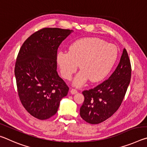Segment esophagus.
Instances as JSON below:
<instances>
[{
    "label": "esophagus",
    "instance_id": "obj_1",
    "mask_svg": "<svg viewBox=\"0 0 147 147\" xmlns=\"http://www.w3.org/2000/svg\"><path fill=\"white\" fill-rule=\"evenodd\" d=\"M78 93V91H77V90H76L75 89H71V93L72 94H74Z\"/></svg>",
    "mask_w": 147,
    "mask_h": 147
}]
</instances>
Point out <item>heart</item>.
<instances>
[{"instance_id": "b5f03b06", "label": "heart", "mask_w": 147, "mask_h": 147, "mask_svg": "<svg viewBox=\"0 0 147 147\" xmlns=\"http://www.w3.org/2000/svg\"><path fill=\"white\" fill-rule=\"evenodd\" d=\"M118 56L115 45L96 38L80 39L72 43L68 52L59 51L56 61L61 76L71 80L78 68L81 71L76 74L73 84L81 87L89 79L97 82L108 75L115 64Z\"/></svg>"}]
</instances>
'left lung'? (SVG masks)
Masks as SVG:
<instances>
[{"mask_svg": "<svg viewBox=\"0 0 147 147\" xmlns=\"http://www.w3.org/2000/svg\"><path fill=\"white\" fill-rule=\"evenodd\" d=\"M130 78V61L124 49L120 62L110 77L94 88L82 92L85 99L80 109L81 117L93 124L110 117L120 107Z\"/></svg>", "mask_w": 147, "mask_h": 147, "instance_id": "obj_1", "label": "left lung"}]
</instances>
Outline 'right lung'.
Here are the masks:
<instances>
[{
    "label": "right lung",
    "mask_w": 147,
    "mask_h": 147,
    "mask_svg": "<svg viewBox=\"0 0 147 147\" xmlns=\"http://www.w3.org/2000/svg\"><path fill=\"white\" fill-rule=\"evenodd\" d=\"M73 30L45 28L24 42L15 67L17 91L26 110L45 120L55 115L69 88L57 73V50Z\"/></svg>",
    "instance_id": "1"
}]
</instances>
